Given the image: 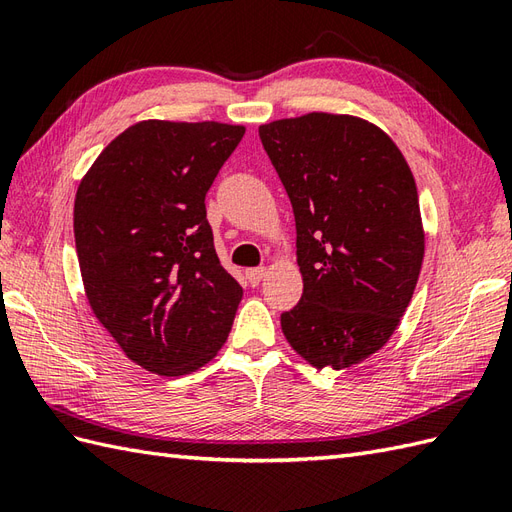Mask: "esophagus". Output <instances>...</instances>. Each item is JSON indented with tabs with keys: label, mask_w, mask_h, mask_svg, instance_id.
<instances>
[{
	"label": "esophagus",
	"mask_w": 512,
	"mask_h": 512,
	"mask_svg": "<svg viewBox=\"0 0 512 512\" xmlns=\"http://www.w3.org/2000/svg\"><path fill=\"white\" fill-rule=\"evenodd\" d=\"M266 277V268H251V270H246V281L251 283V285H259L261 283V279Z\"/></svg>",
	"instance_id": "esophagus-1"
}]
</instances>
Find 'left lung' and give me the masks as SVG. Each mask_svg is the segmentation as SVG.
I'll return each instance as SVG.
<instances>
[{
  "label": "left lung",
  "instance_id": "obj_1",
  "mask_svg": "<svg viewBox=\"0 0 512 512\" xmlns=\"http://www.w3.org/2000/svg\"><path fill=\"white\" fill-rule=\"evenodd\" d=\"M290 196L300 303L281 329L318 370H344L381 350L409 307L424 229L409 164L383 129L311 112L259 127Z\"/></svg>",
  "mask_w": 512,
  "mask_h": 512
}]
</instances>
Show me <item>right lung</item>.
<instances>
[{"label":"right lung","mask_w":512,"mask_h":512,"mask_svg":"<svg viewBox=\"0 0 512 512\" xmlns=\"http://www.w3.org/2000/svg\"><path fill=\"white\" fill-rule=\"evenodd\" d=\"M244 131L140 121L77 188L73 231L90 309L153 374H190L227 342L242 287L220 266L205 194Z\"/></svg>","instance_id":"1"}]
</instances>
